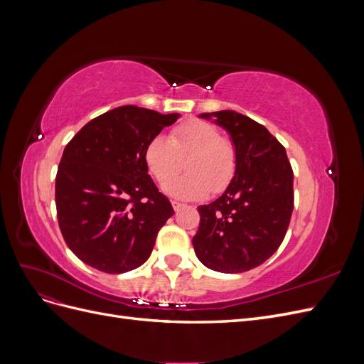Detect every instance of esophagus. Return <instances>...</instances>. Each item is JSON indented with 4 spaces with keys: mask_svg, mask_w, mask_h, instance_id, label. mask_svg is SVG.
Masks as SVG:
<instances>
[{
    "mask_svg": "<svg viewBox=\"0 0 364 364\" xmlns=\"http://www.w3.org/2000/svg\"><path fill=\"white\" fill-rule=\"evenodd\" d=\"M171 205H173V209H174V211H176V213H178V211H181V209H182L183 206H185L183 203H181V202H176V200H173V202H171Z\"/></svg>",
    "mask_w": 364,
    "mask_h": 364,
    "instance_id": "obj_1",
    "label": "esophagus"
}]
</instances>
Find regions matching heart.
I'll use <instances>...</instances> for the list:
<instances>
[{"label":"heart","instance_id":"obj_1","mask_svg":"<svg viewBox=\"0 0 364 364\" xmlns=\"http://www.w3.org/2000/svg\"><path fill=\"white\" fill-rule=\"evenodd\" d=\"M186 159L189 171L182 178L172 179ZM149 171L165 191L178 199H202L209 193H222L237 173V149L226 136H220L215 126L199 118H190L173 127L170 139L156 135L144 147Z\"/></svg>","mask_w":364,"mask_h":364}]
</instances>
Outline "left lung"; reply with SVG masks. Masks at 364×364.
<instances>
[{
  "label": "left lung",
  "mask_w": 364,
  "mask_h": 364,
  "mask_svg": "<svg viewBox=\"0 0 364 364\" xmlns=\"http://www.w3.org/2000/svg\"><path fill=\"white\" fill-rule=\"evenodd\" d=\"M223 127L237 149V173L225 193L199 209L193 238L208 269H255L281 246L293 213V170L281 142L262 124L235 111L200 114Z\"/></svg>",
  "instance_id": "obj_1"
}]
</instances>
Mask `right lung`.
<instances>
[{
  "label": "right lung",
  "mask_w": 364,
  "mask_h": 364,
  "mask_svg": "<svg viewBox=\"0 0 364 364\" xmlns=\"http://www.w3.org/2000/svg\"><path fill=\"white\" fill-rule=\"evenodd\" d=\"M181 114L119 106L85 124L63 150L56 208L65 243L87 266L124 273L144 264L174 214L144 162V147Z\"/></svg>",
  "instance_id": "1"
}]
</instances>
